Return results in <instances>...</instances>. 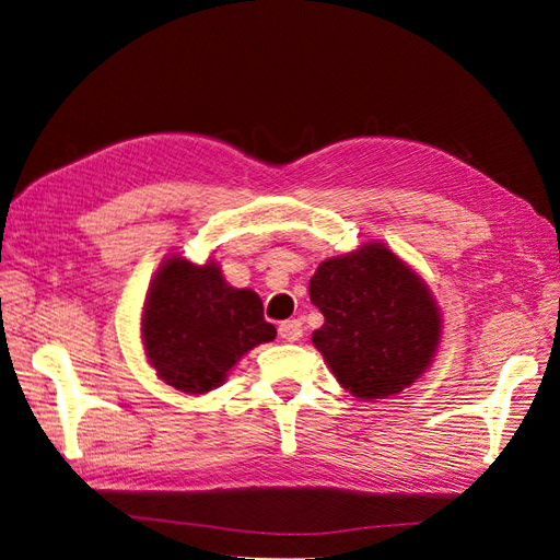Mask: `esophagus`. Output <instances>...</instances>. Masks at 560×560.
Returning a JSON list of instances; mask_svg holds the SVG:
<instances>
[{
	"label": "esophagus",
	"mask_w": 560,
	"mask_h": 560,
	"mask_svg": "<svg viewBox=\"0 0 560 560\" xmlns=\"http://www.w3.org/2000/svg\"><path fill=\"white\" fill-rule=\"evenodd\" d=\"M278 334H280V338H284V341H290V343L299 341V338L303 336L301 319H287V322H282V325L278 327Z\"/></svg>",
	"instance_id": "34e87169"
}]
</instances>
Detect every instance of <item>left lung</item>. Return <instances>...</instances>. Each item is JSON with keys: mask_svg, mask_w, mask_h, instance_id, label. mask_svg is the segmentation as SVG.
Returning a JSON list of instances; mask_svg holds the SVG:
<instances>
[{"mask_svg": "<svg viewBox=\"0 0 560 560\" xmlns=\"http://www.w3.org/2000/svg\"><path fill=\"white\" fill-rule=\"evenodd\" d=\"M311 301L325 315L313 346L350 395H397L432 364L442 336L436 301L425 280L383 243L322 261L311 278Z\"/></svg>", "mask_w": 560, "mask_h": 560, "instance_id": "1", "label": "left lung"}]
</instances>
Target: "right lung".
<instances>
[{
  "instance_id": "1",
  "label": "right lung",
  "mask_w": 560,
  "mask_h": 560,
  "mask_svg": "<svg viewBox=\"0 0 560 560\" xmlns=\"http://www.w3.org/2000/svg\"><path fill=\"white\" fill-rule=\"evenodd\" d=\"M276 338L257 292L235 290L214 261L167 257L149 284L142 343L156 376L184 395H206L226 381L245 352Z\"/></svg>"
}]
</instances>
